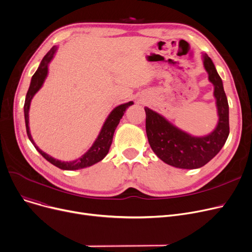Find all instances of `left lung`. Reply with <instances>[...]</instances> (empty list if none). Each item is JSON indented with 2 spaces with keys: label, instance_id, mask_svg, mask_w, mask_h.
Listing matches in <instances>:
<instances>
[{
  "label": "left lung",
  "instance_id": "obj_1",
  "mask_svg": "<svg viewBox=\"0 0 252 252\" xmlns=\"http://www.w3.org/2000/svg\"><path fill=\"white\" fill-rule=\"evenodd\" d=\"M203 63L208 79L215 86L220 116L217 128L210 135L192 137L169 124L161 115L145 108L146 133L152 150L162 161L179 168L193 169L205 165L220 152L230 133L229 104L221 78L207 55H204Z\"/></svg>",
  "mask_w": 252,
  "mask_h": 252
}]
</instances>
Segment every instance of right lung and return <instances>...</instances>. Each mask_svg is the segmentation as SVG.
Wrapping results in <instances>:
<instances>
[{
    "instance_id": "add662e5",
    "label": "right lung",
    "mask_w": 252,
    "mask_h": 252,
    "mask_svg": "<svg viewBox=\"0 0 252 252\" xmlns=\"http://www.w3.org/2000/svg\"><path fill=\"white\" fill-rule=\"evenodd\" d=\"M57 47L54 46L52 47L51 50L47 53L45 55V57L43 58L41 64H39L37 70L35 71V73L32 75V82H31V86L30 89L28 91V94H26V98H25V103H24V117H25V126H26V133H28V136L30 138V140L32 141V143L33 144V146L36 148V150L42 154V156L47 159L49 162H51L52 164H54L55 166L61 168V169H65V170H75V169H79V168H85L88 166H91L93 164H95L99 161H101L103 158L107 155L109 148L112 144V139H113V134L114 130L117 126V125L119 124V121H121L123 115L126 112V109L133 104V102H128L126 104H122L117 106L116 108L113 109V111L109 114V116L106 119V122L100 131V134L98 136V138L96 139L95 143L93 144V146L90 148V150L88 152H86L81 158H78L76 160L73 161H60L55 159V158L51 157L50 155L46 154L45 152H43L41 149H39L36 145L34 144L31 131H30V126H29V110H30V106H31V101L32 99V97L34 96L35 93L41 89L45 78L47 76L48 73V64L49 62L52 60L53 56H54L55 52H56Z\"/></svg>"
}]
</instances>
